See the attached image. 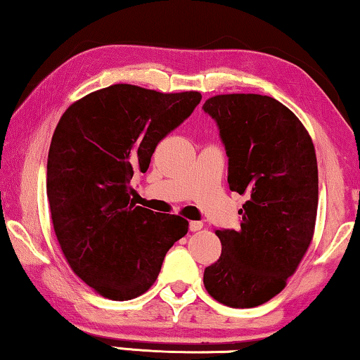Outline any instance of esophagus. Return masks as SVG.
<instances>
[{"label": "esophagus", "instance_id": "1", "mask_svg": "<svg viewBox=\"0 0 360 360\" xmlns=\"http://www.w3.org/2000/svg\"><path fill=\"white\" fill-rule=\"evenodd\" d=\"M201 228H203V223H201V221H190L191 233H196V231H200Z\"/></svg>", "mask_w": 360, "mask_h": 360}]
</instances>
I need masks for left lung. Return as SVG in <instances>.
I'll return each mask as SVG.
<instances>
[{"label":"left lung","mask_w":360,"mask_h":360,"mask_svg":"<svg viewBox=\"0 0 360 360\" xmlns=\"http://www.w3.org/2000/svg\"><path fill=\"white\" fill-rule=\"evenodd\" d=\"M229 159L228 184L248 195L240 229L216 231L221 255L205 269L206 292L233 308L259 307L287 285L311 244L318 211V164L302 121L270 96L208 98Z\"/></svg>","instance_id":"left-lung-1"}]
</instances>
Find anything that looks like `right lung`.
Wrapping results in <instances>:
<instances>
[{
	"instance_id": "right-lung-1",
	"label": "right lung",
	"mask_w": 360,
	"mask_h": 360,
	"mask_svg": "<svg viewBox=\"0 0 360 360\" xmlns=\"http://www.w3.org/2000/svg\"><path fill=\"white\" fill-rule=\"evenodd\" d=\"M200 100L198 91L117 83L75 101L58 121L47 159L53 231L73 272L101 297L146 293L167 250L188 233L181 216L136 206L129 184Z\"/></svg>"
}]
</instances>
